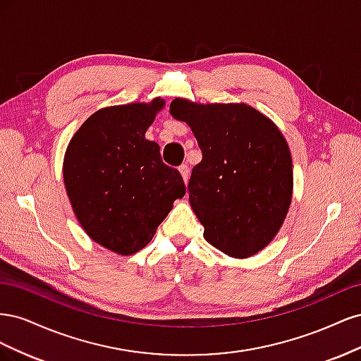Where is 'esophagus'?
I'll return each instance as SVG.
<instances>
[{
  "label": "esophagus",
  "mask_w": 361,
  "mask_h": 361,
  "mask_svg": "<svg viewBox=\"0 0 361 361\" xmlns=\"http://www.w3.org/2000/svg\"><path fill=\"white\" fill-rule=\"evenodd\" d=\"M179 171H180L182 178H183V182L188 183V179H190V169H188L187 164H182V166L179 167Z\"/></svg>",
  "instance_id": "34e87169"
}]
</instances>
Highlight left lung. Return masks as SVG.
Returning a JSON list of instances; mask_svg holds the SVG:
<instances>
[{
	"label": "left lung",
	"instance_id": "1",
	"mask_svg": "<svg viewBox=\"0 0 361 361\" xmlns=\"http://www.w3.org/2000/svg\"><path fill=\"white\" fill-rule=\"evenodd\" d=\"M170 114L187 123L202 150L188 183L207 243L245 259L264 250L288 215L292 157L286 138L247 104H197L176 97Z\"/></svg>",
	"mask_w": 361,
	"mask_h": 361
}]
</instances>
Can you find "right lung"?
<instances>
[{
    "label": "right lung",
    "mask_w": 361,
    "mask_h": 361,
    "mask_svg": "<svg viewBox=\"0 0 361 361\" xmlns=\"http://www.w3.org/2000/svg\"><path fill=\"white\" fill-rule=\"evenodd\" d=\"M166 101L105 106L73 134L63 180L76 220L94 243L120 256L145 248L185 195L180 173L146 138Z\"/></svg>",
    "instance_id": "1"
}]
</instances>
